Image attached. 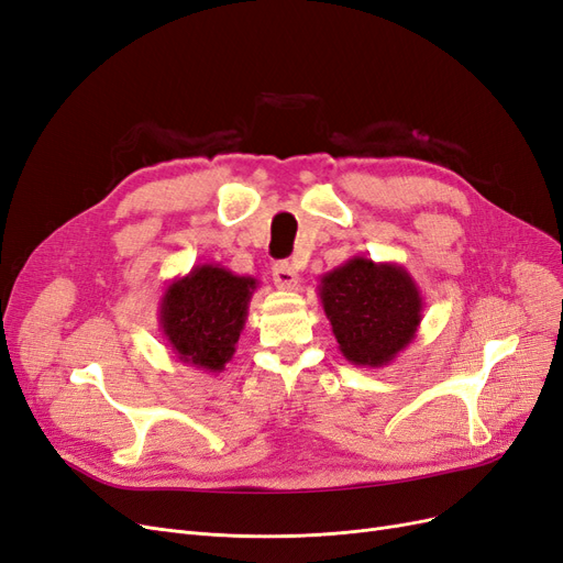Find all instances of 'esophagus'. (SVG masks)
Segmentation results:
<instances>
[{
    "instance_id": "1",
    "label": "esophagus",
    "mask_w": 563,
    "mask_h": 563,
    "mask_svg": "<svg viewBox=\"0 0 563 563\" xmlns=\"http://www.w3.org/2000/svg\"><path fill=\"white\" fill-rule=\"evenodd\" d=\"M274 283H276V287H280V289H299V274L295 271V266L292 264H287V262H278L276 266H274Z\"/></svg>"
}]
</instances>
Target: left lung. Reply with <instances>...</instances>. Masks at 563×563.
Masks as SVG:
<instances>
[{
  "instance_id": "8db88e82",
  "label": "left lung",
  "mask_w": 563,
  "mask_h": 563,
  "mask_svg": "<svg viewBox=\"0 0 563 563\" xmlns=\"http://www.w3.org/2000/svg\"><path fill=\"white\" fill-rule=\"evenodd\" d=\"M318 295L339 351L355 367H386L416 339L423 297L409 271L353 257L324 274Z\"/></svg>"
}]
</instances>
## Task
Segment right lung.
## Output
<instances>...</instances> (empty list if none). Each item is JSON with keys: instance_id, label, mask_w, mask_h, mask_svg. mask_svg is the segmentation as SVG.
<instances>
[{"instance_id": "add662e5", "label": "right lung", "mask_w": 563, "mask_h": 563, "mask_svg": "<svg viewBox=\"0 0 563 563\" xmlns=\"http://www.w3.org/2000/svg\"><path fill=\"white\" fill-rule=\"evenodd\" d=\"M257 278L198 264L175 278L158 303V324L177 362L220 374L235 353Z\"/></svg>"}]
</instances>
